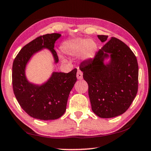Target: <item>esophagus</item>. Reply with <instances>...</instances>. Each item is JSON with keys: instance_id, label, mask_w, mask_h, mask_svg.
Segmentation results:
<instances>
[{"instance_id": "1", "label": "esophagus", "mask_w": 151, "mask_h": 151, "mask_svg": "<svg viewBox=\"0 0 151 151\" xmlns=\"http://www.w3.org/2000/svg\"><path fill=\"white\" fill-rule=\"evenodd\" d=\"M76 78H77L78 80H82L83 78V73L81 70H78L77 73H76Z\"/></svg>"}]
</instances>
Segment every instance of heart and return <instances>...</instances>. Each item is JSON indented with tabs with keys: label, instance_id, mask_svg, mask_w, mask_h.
Returning <instances> with one entry per match:
<instances>
[{
	"label": "heart",
	"instance_id": "obj_1",
	"mask_svg": "<svg viewBox=\"0 0 151 151\" xmlns=\"http://www.w3.org/2000/svg\"><path fill=\"white\" fill-rule=\"evenodd\" d=\"M97 44L92 39L76 38L63 42L60 50L65 55L76 57L81 55V59L83 61L94 58L97 51Z\"/></svg>",
	"mask_w": 151,
	"mask_h": 151
}]
</instances>
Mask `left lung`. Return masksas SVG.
<instances>
[{
  "mask_svg": "<svg viewBox=\"0 0 151 151\" xmlns=\"http://www.w3.org/2000/svg\"><path fill=\"white\" fill-rule=\"evenodd\" d=\"M106 42L93 59L83 62L80 70L88 85L92 110L101 118L123 114L131 106L138 91L139 66L137 58L121 40L97 35Z\"/></svg>",
  "mask_w": 151,
  "mask_h": 151,
  "instance_id": "left-lung-1",
  "label": "left lung"
}]
</instances>
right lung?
<instances>
[{"label": "right lung", "instance_id": "1", "mask_svg": "<svg viewBox=\"0 0 151 151\" xmlns=\"http://www.w3.org/2000/svg\"><path fill=\"white\" fill-rule=\"evenodd\" d=\"M61 36L52 33L41 36L32 40L20 50L12 65V86L18 103L32 118L48 121L63 116L66 103L76 82L75 68L68 73L52 71L50 77L41 84L28 79L26 68L33 56L45 49L50 51L56 65L58 63L55 43Z\"/></svg>", "mask_w": 151, "mask_h": 151}]
</instances>
